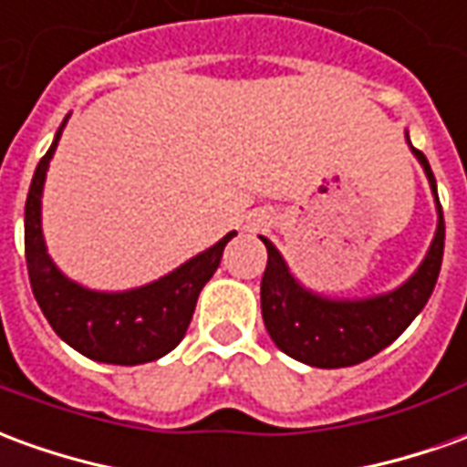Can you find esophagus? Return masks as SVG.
<instances>
[{"instance_id":"obj_1","label":"esophagus","mask_w":467,"mask_h":467,"mask_svg":"<svg viewBox=\"0 0 467 467\" xmlns=\"http://www.w3.org/2000/svg\"><path fill=\"white\" fill-rule=\"evenodd\" d=\"M257 223H260V220H257Z\"/></svg>"}]
</instances>
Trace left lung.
<instances>
[{
	"mask_svg": "<svg viewBox=\"0 0 467 467\" xmlns=\"http://www.w3.org/2000/svg\"><path fill=\"white\" fill-rule=\"evenodd\" d=\"M407 143L425 169L430 189L438 207V230L430 243L425 260L400 288L369 298H328L306 288L290 273L278 247L267 237H260L267 247V265L260 283V308L263 321L275 347L318 369H341L367 361L381 348H387L415 316L425 308L438 283L442 250H445V220L438 200L435 174L422 151H417L410 133Z\"/></svg>",
	"mask_w": 467,
	"mask_h": 467,
	"instance_id": "left-lung-1",
	"label": "left lung"
}]
</instances>
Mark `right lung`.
<instances>
[{"label":"right lung","instance_id":"right-lung-1","mask_svg":"<svg viewBox=\"0 0 467 467\" xmlns=\"http://www.w3.org/2000/svg\"><path fill=\"white\" fill-rule=\"evenodd\" d=\"M67 119L70 116H65L60 123L55 141L40 159L29 184L25 204V257L29 285L52 331L83 357L120 367L156 361L184 338L200 290L220 267L224 244L237 233H227L220 243L207 247L200 255L189 257L184 265L141 288L106 293L67 278L52 263L42 234V189Z\"/></svg>","mask_w":467,"mask_h":467}]
</instances>
